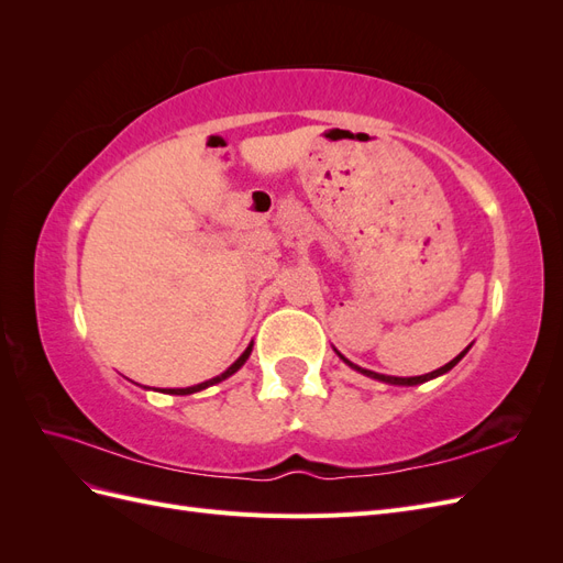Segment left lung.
Masks as SVG:
<instances>
[{"label": "left lung", "instance_id": "8db88e82", "mask_svg": "<svg viewBox=\"0 0 563 563\" xmlns=\"http://www.w3.org/2000/svg\"><path fill=\"white\" fill-rule=\"evenodd\" d=\"M472 345H467L463 352H460L455 360H451L446 366H441V368H437V371H432V373H424V376H413V378H397V376H383V373H376V371H366V368H362V366H356V364H352V362H347L343 354H340L338 350V356L340 360H343L350 368H354V371H360V373H364V376H368V378H373V380H383V383H389V385H420V383H428V380H432V378H439V376H444V373H449L460 360H463V356L467 354V350H470Z\"/></svg>", "mask_w": 563, "mask_h": 563}]
</instances>
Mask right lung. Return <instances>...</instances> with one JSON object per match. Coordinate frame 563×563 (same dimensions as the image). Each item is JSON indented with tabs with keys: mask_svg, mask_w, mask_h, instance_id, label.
Returning a JSON list of instances; mask_svg holds the SVG:
<instances>
[{
	"mask_svg": "<svg viewBox=\"0 0 563 563\" xmlns=\"http://www.w3.org/2000/svg\"><path fill=\"white\" fill-rule=\"evenodd\" d=\"M251 350H253V343L244 350V354L240 356V360H236V362H234L225 373H220V376H216V378H211V380H207V383H199V385H192V387H180V389H162V391H166V395H192V391L207 389V387H211V385H216V383H223L225 378H230V376H232V373H236V371H240V368L246 364Z\"/></svg>",
	"mask_w": 563,
	"mask_h": 563,
	"instance_id": "right-lung-1",
	"label": "right lung"
}]
</instances>
